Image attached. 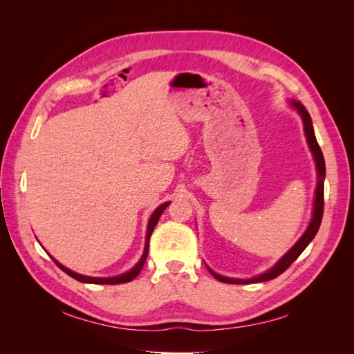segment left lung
<instances>
[{
    "mask_svg": "<svg viewBox=\"0 0 354 354\" xmlns=\"http://www.w3.org/2000/svg\"><path fill=\"white\" fill-rule=\"evenodd\" d=\"M291 106L294 109H297L299 116H301L303 124H304V134H306L310 151H312V153H313L315 162H316V169H317V186H316V196H315V207H313L312 221H310L308 227L304 232L303 236L298 239V242L282 257L279 261H277L272 267L270 270H267L266 273L257 276V277H252V279H233V277H226V276H221L216 272H212L208 267L209 273L220 282H224V283H257V282H266V281L274 279V277L282 274L288 269V267L298 259L299 254H301L307 248V245L312 242L313 238L316 236V233L320 227V223H322V216H324V181H325V173H326L324 153H322V151H320V146L317 145L316 136H315V131H313L312 118H310L307 109L297 100H291Z\"/></svg>",
    "mask_w": 354,
    "mask_h": 354,
    "instance_id": "8db88e82",
    "label": "left lung"
}]
</instances>
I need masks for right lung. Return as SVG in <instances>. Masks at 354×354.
<instances>
[{"label":"right lung","instance_id":"right-lung-1","mask_svg":"<svg viewBox=\"0 0 354 354\" xmlns=\"http://www.w3.org/2000/svg\"><path fill=\"white\" fill-rule=\"evenodd\" d=\"M169 205V202H165L162 203V205H159L153 214L151 216V218H149V224H147V233H146V243H145V251H143V255L140 261H138L131 270H128L120 276H113V277H91V276H84V274H80V273H75L72 270H69L68 267L62 266L59 261H56L55 259H53V261H55L57 264V267H60V269L65 272L66 274H69L71 277H73V279H77L78 282H84V283H95V285H118V283H125V282H130L133 281L134 277L138 276V273H140V270L143 269L145 266V261L147 259V252H149V239H151V234L156 226V223L160 217V214L164 212V209Z\"/></svg>","mask_w":354,"mask_h":354}]
</instances>
